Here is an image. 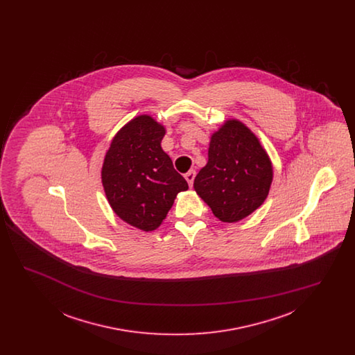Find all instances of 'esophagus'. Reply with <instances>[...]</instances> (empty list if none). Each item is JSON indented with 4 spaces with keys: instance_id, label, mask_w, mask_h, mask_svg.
Returning <instances> with one entry per match:
<instances>
[{
    "instance_id": "esophagus-1",
    "label": "esophagus",
    "mask_w": 355,
    "mask_h": 355,
    "mask_svg": "<svg viewBox=\"0 0 355 355\" xmlns=\"http://www.w3.org/2000/svg\"><path fill=\"white\" fill-rule=\"evenodd\" d=\"M194 177H196V171H194V170H189L187 173H185V180L187 181L189 186H193Z\"/></svg>"
}]
</instances>
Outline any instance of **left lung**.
Returning a JSON list of instances; mask_svg holds the SVG:
<instances>
[{
    "label": "left lung",
    "instance_id": "left-lung-1",
    "mask_svg": "<svg viewBox=\"0 0 355 355\" xmlns=\"http://www.w3.org/2000/svg\"><path fill=\"white\" fill-rule=\"evenodd\" d=\"M272 177L259 138L242 121L227 119L210 135L207 164L193 186L218 220L236 223L265 202Z\"/></svg>",
    "mask_w": 355,
    "mask_h": 355
}]
</instances>
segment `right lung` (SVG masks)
Wrapping results in <instances>:
<instances>
[{"label": "right lung", "mask_w": 355, "mask_h": 355, "mask_svg": "<svg viewBox=\"0 0 355 355\" xmlns=\"http://www.w3.org/2000/svg\"><path fill=\"white\" fill-rule=\"evenodd\" d=\"M165 133L152 116H135L113 137L102 164V186L112 210L142 232L159 227L178 193L189 189L161 146Z\"/></svg>", "instance_id": "add662e5"}]
</instances>
